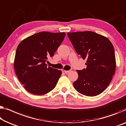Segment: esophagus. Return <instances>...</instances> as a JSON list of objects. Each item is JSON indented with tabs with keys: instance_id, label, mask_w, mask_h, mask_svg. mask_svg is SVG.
Returning <instances> with one entry per match:
<instances>
[{
	"instance_id": "34e87169",
	"label": "esophagus",
	"mask_w": 126,
	"mask_h": 126,
	"mask_svg": "<svg viewBox=\"0 0 126 126\" xmlns=\"http://www.w3.org/2000/svg\"><path fill=\"white\" fill-rule=\"evenodd\" d=\"M71 70H68V71H66V70H64V72L65 74H68L69 72H70Z\"/></svg>"
}]
</instances>
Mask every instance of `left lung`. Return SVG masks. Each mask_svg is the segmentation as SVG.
<instances>
[{
  "label": "left lung",
  "instance_id": "8db88e82",
  "mask_svg": "<svg viewBox=\"0 0 126 126\" xmlns=\"http://www.w3.org/2000/svg\"><path fill=\"white\" fill-rule=\"evenodd\" d=\"M68 37L78 55L87 60L86 69L77 70L73 83L78 92L95 96L109 85L116 68L113 45L107 37L91 31L69 32Z\"/></svg>",
  "mask_w": 126,
  "mask_h": 126
}]
</instances>
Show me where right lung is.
I'll list each match as a JSON object with an SVG mask.
<instances>
[{"label":"right lung","instance_id":"right-lung-1","mask_svg":"<svg viewBox=\"0 0 126 126\" xmlns=\"http://www.w3.org/2000/svg\"><path fill=\"white\" fill-rule=\"evenodd\" d=\"M65 33L41 32L22 40L17 47L14 68L18 79L29 93L42 95L57 85L61 70L47 67V58L52 57L63 42Z\"/></svg>","mask_w":126,"mask_h":126}]
</instances>
